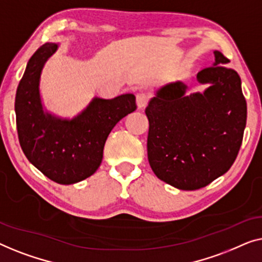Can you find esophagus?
Returning <instances> with one entry per match:
<instances>
[{
  "label": "esophagus",
  "instance_id": "34e87169",
  "mask_svg": "<svg viewBox=\"0 0 262 262\" xmlns=\"http://www.w3.org/2000/svg\"><path fill=\"white\" fill-rule=\"evenodd\" d=\"M148 99H149V95L147 93H140L136 95V105H138V108L139 109L145 108L147 103H148Z\"/></svg>",
  "mask_w": 262,
  "mask_h": 262
}]
</instances>
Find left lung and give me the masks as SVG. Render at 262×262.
I'll list each match as a JSON object with an SVG mask.
<instances>
[{
	"instance_id": "8db88e82",
	"label": "left lung",
	"mask_w": 262,
	"mask_h": 262,
	"mask_svg": "<svg viewBox=\"0 0 262 262\" xmlns=\"http://www.w3.org/2000/svg\"><path fill=\"white\" fill-rule=\"evenodd\" d=\"M198 72L203 93L187 95L180 80L156 91L146 108L147 154L154 174L179 190H197L224 174L240 150L247 121L241 78L220 51Z\"/></svg>"
}]
</instances>
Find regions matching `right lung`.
Wrapping results in <instances>:
<instances>
[{"label":"right lung","instance_id":"1","mask_svg":"<svg viewBox=\"0 0 262 262\" xmlns=\"http://www.w3.org/2000/svg\"><path fill=\"white\" fill-rule=\"evenodd\" d=\"M58 49L59 43L46 42L28 60L16 90V127L29 163L53 182L70 185L97 171L110 132L136 104L133 94L112 99L96 96L72 119L49 112L40 80L46 61Z\"/></svg>","mask_w":262,"mask_h":262}]
</instances>
